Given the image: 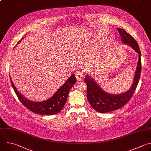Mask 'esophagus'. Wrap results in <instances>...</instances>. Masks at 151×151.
Masks as SVG:
<instances>
[{
	"label": "esophagus",
	"instance_id": "esophagus-1",
	"mask_svg": "<svg viewBox=\"0 0 151 151\" xmlns=\"http://www.w3.org/2000/svg\"><path fill=\"white\" fill-rule=\"evenodd\" d=\"M75 75H76V78L77 80L78 81H82V79L83 77V73L81 71H78L76 73Z\"/></svg>",
	"mask_w": 151,
	"mask_h": 151
}]
</instances>
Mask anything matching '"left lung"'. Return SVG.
<instances>
[{"mask_svg":"<svg viewBox=\"0 0 151 151\" xmlns=\"http://www.w3.org/2000/svg\"><path fill=\"white\" fill-rule=\"evenodd\" d=\"M122 43L130 46L139 55L138 62L130 88L122 93L112 94L104 91L89 75L84 79L87 85L86 96L92 107L99 113H107L117 110L124 106L130 100L138 84L141 72V53L135 39L124 29H117Z\"/></svg>","mask_w":151,"mask_h":151,"instance_id":"obj_1","label":"left lung"}]
</instances>
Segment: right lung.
Instances as JSON below:
<instances>
[{"label":"right lung","mask_w":151,"mask_h":151,"mask_svg":"<svg viewBox=\"0 0 151 151\" xmlns=\"http://www.w3.org/2000/svg\"><path fill=\"white\" fill-rule=\"evenodd\" d=\"M10 79L15 93L23 105L31 111L41 115H53L60 111L65 104L70 89L76 82V77L73 74L51 98L44 101L35 102L28 99L20 93L14 84L11 76Z\"/></svg>","instance_id":"right-lung-1"}]
</instances>
